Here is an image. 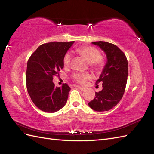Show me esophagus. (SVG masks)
I'll return each mask as SVG.
<instances>
[{
    "label": "esophagus",
    "mask_w": 154,
    "mask_h": 154,
    "mask_svg": "<svg viewBox=\"0 0 154 154\" xmlns=\"http://www.w3.org/2000/svg\"><path fill=\"white\" fill-rule=\"evenodd\" d=\"M77 87L80 89V91H84L85 90V88L84 87H80V86H77Z\"/></svg>",
    "instance_id": "34e87169"
}]
</instances>
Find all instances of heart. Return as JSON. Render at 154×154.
<instances>
[{
    "instance_id": "b5f03b06",
    "label": "heart",
    "mask_w": 154,
    "mask_h": 154,
    "mask_svg": "<svg viewBox=\"0 0 154 154\" xmlns=\"http://www.w3.org/2000/svg\"><path fill=\"white\" fill-rule=\"evenodd\" d=\"M76 52L84 57L87 61L89 63L90 66L96 71H100L103 67V62L101 60V55L100 51L97 49L91 46H84L79 48L76 49ZM72 54L67 53L64 56L63 63L64 66H69L71 63ZM72 78L74 80L82 85L85 84L86 82L90 80L91 76L88 73H75L73 74Z\"/></svg>"
}]
</instances>
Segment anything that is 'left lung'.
Returning <instances> with one entry per match:
<instances>
[{
	"label": "left lung",
	"mask_w": 154,
	"mask_h": 154,
	"mask_svg": "<svg viewBox=\"0 0 154 154\" xmlns=\"http://www.w3.org/2000/svg\"><path fill=\"white\" fill-rule=\"evenodd\" d=\"M103 50L107 61L96 84L102 83L103 89L95 92L96 97L88 103L97 112L108 111L122 100L128 77V61L123 51L116 45L103 41L92 42Z\"/></svg>",
	"instance_id": "8db88e82"
}]
</instances>
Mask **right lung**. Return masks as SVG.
Listing matches in <instances>:
<instances>
[{"label": "right lung", "instance_id": "obj_1", "mask_svg": "<svg viewBox=\"0 0 154 154\" xmlns=\"http://www.w3.org/2000/svg\"><path fill=\"white\" fill-rule=\"evenodd\" d=\"M74 42H52L42 44L27 61V92L36 106L45 112H57L67 103L71 88L67 83L56 87L53 80L63 68V57Z\"/></svg>", "mask_w": 154, "mask_h": 154}]
</instances>
